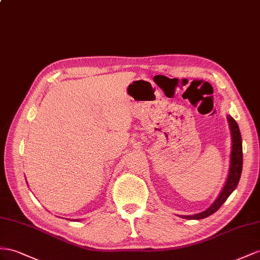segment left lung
Wrapping results in <instances>:
<instances>
[{"instance_id":"1","label":"left lung","mask_w":260,"mask_h":260,"mask_svg":"<svg viewBox=\"0 0 260 260\" xmlns=\"http://www.w3.org/2000/svg\"><path fill=\"white\" fill-rule=\"evenodd\" d=\"M228 121L231 129V136H232V151H231V164H230V171L228 176V180L225 182V185L221 193L217 197L209 209L194 215H181V217L187 219H202L212 215L215 213L222 204L228 200L231 193L234 191L239 182V178L242 175V168H243V147H242V136L239 127L236 121L231 115L228 116Z\"/></svg>"}]
</instances>
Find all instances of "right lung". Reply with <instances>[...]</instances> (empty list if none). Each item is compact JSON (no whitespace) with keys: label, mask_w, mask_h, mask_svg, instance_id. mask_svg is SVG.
Wrapping results in <instances>:
<instances>
[{"label":"right lung","mask_w":260,"mask_h":260,"mask_svg":"<svg viewBox=\"0 0 260 260\" xmlns=\"http://www.w3.org/2000/svg\"><path fill=\"white\" fill-rule=\"evenodd\" d=\"M76 221H78V219H76Z\"/></svg>","instance_id":"obj_1"}]
</instances>
